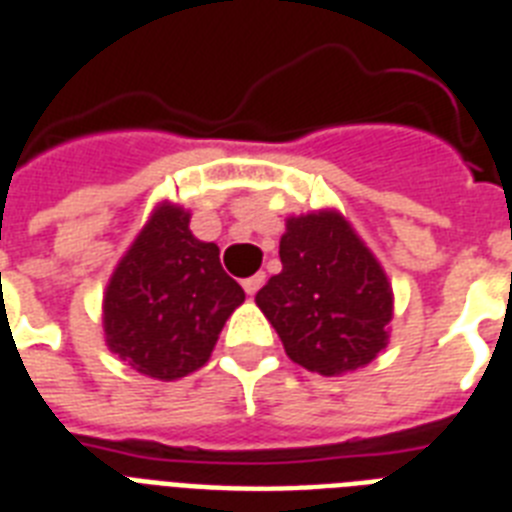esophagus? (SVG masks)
<instances>
[{"label": "esophagus", "mask_w": 512, "mask_h": 512, "mask_svg": "<svg viewBox=\"0 0 512 512\" xmlns=\"http://www.w3.org/2000/svg\"><path fill=\"white\" fill-rule=\"evenodd\" d=\"M263 284H265V273H255V276H249V279L241 281V287H244L247 295H257V289L263 287Z\"/></svg>", "instance_id": "esophagus-1"}]
</instances>
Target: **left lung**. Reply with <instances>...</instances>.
I'll list each match as a JSON object with an SVG mask.
<instances>
[{
    "mask_svg": "<svg viewBox=\"0 0 512 512\" xmlns=\"http://www.w3.org/2000/svg\"><path fill=\"white\" fill-rule=\"evenodd\" d=\"M279 257L284 268L255 303L287 356L327 377L369 364L388 342L393 295L353 228L337 212L292 217Z\"/></svg>",
    "mask_w": 512,
    "mask_h": 512,
    "instance_id": "left-lung-1",
    "label": "left lung"
}]
</instances>
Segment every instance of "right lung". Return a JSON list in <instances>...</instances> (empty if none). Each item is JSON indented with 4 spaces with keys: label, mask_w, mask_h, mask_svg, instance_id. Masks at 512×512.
<instances>
[{
    "label": "right lung",
    "mask_w": 512,
    "mask_h": 512,
    "mask_svg": "<svg viewBox=\"0 0 512 512\" xmlns=\"http://www.w3.org/2000/svg\"><path fill=\"white\" fill-rule=\"evenodd\" d=\"M244 289L223 271L220 249L188 231L180 207H159L106 289L108 348L156 380L196 372Z\"/></svg>",
    "instance_id": "add662e5"
}]
</instances>
